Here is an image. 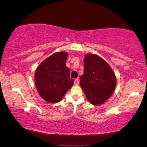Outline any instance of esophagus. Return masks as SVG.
<instances>
[{"instance_id": "34e87169", "label": "esophagus", "mask_w": 147, "mask_h": 147, "mask_svg": "<svg viewBox=\"0 0 147 147\" xmlns=\"http://www.w3.org/2000/svg\"><path fill=\"white\" fill-rule=\"evenodd\" d=\"M79 83H80V81L78 79H76L75 80H74V84H75V85H78Z\"/></svg>"}]
</instances>
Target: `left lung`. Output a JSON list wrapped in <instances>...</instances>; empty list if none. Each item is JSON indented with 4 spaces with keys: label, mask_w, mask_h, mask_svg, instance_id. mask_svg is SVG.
<instances>
[{
    "label": "left lung",
    "mask_w": 147,
    "mask_h": 147,
    "mask_svg": "<svg viewBox=\"0 0 147 147\" xmlns=\"http://www.w3.org/2000/svg\"><path fill=\"white\" fill-rule=\"evenodd\" d=\"M116 78L111 67L97 55L86 54L84 71L80 77V86L90 103L100 105L112 96Z\"/></svg>",
    "instance_id": "left-lung-1"
}]
</instances>
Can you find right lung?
<instances>
[{"label":"right lung","mask_w":147,"mask_h":147,"mask_svg":"<svg viewBox=\"0 0 147 147\" xmlns=\"http://www.w3.org/2000/svg\"><path fill=\"white\" fill-rule=\"evenodd\" d=\"M68 56L65 51L49 56L38 66L35 82L39 95L47 102L57 103L73 86L70 70L65 65Z\"/></svg>","instance_id":"add662e5"}]
</instances>
